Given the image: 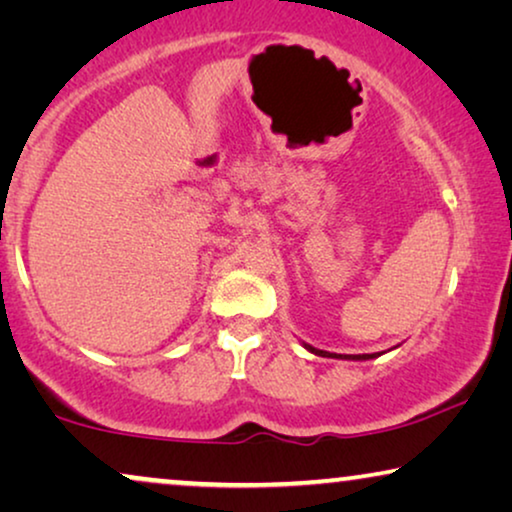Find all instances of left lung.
Wrapping results in <instances>:
<instances>
[{"instance_id": "8db88e82", "label": "left lung", "mask_w": 512, "mask_h": 512, "mask_svg": "<svg viewBox=\"0 0 512 512\" xmlns=\"http://www.w3.org/2000/svg\"><path fill=\"white\" fill-rule=\"evenodd\" d=\"M300 345H303L307 352H312L317 356H328V359H345V361H370V359H377V356L384 354V352H377V354H335V352H326V349H317V347L307 345V342H303V340H300ZM389 352H391V349H389Z\"/></svg>"}]
</instances>
